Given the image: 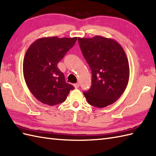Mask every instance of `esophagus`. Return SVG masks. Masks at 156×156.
Wrapping results in <instances>:
<instances>
[{"instance_id": "obj_1", "label": "esophagus", "mask_w": 156, "mask_h": 156, "mask_svg": "<svg viewBox=\"0 0 156 156\" xmlns=\"http://www.w3.org/2000/svg\"><path fill=\"white\" fill-rule=\"evenodd\" d=\"M74 87H75V88H79V83H76V84H74Z\"/></svg>"}]
</instances>
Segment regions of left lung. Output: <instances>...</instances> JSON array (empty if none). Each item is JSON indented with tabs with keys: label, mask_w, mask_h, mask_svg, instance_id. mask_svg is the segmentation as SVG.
Returning <instances> with one entry per match:
<instances>
[{
	"label": "left lung",
	"mask_w": 156,
	"mask_h": 156,
	"mask_svg": "<svg viewBox=\"0 0 156 156\" xmlns=\"http://www.w3.org/2000/svg\"><path fill=\"white\" fill-rule=\"evenodd\" d=\"M78 40L92 71L91 87L83 92L88 103L98 108L112 105L129 82V62L123 48L114 39L100 35Z\"/></svg>",
	"instance_id": "8db88e82"
}]
</instances>
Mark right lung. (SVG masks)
Returning <instances> with one entry per match:
<instances>
[{"label":"right lung","instance_id":"1","mask_svg":"<svg viewBox=\"0 0 156 156\" xmlns=\"http://www.w3.org/2000/svg\"><path fill=\"white\" fill-rule=\"evenodd\" d=\"M77 37H42L29 46L23 59V76L29 90L39 101L49 106L64 102L72 85L58 68Z\"/></svg>","mask_w":156,"mask_h":156}]
</instances>
